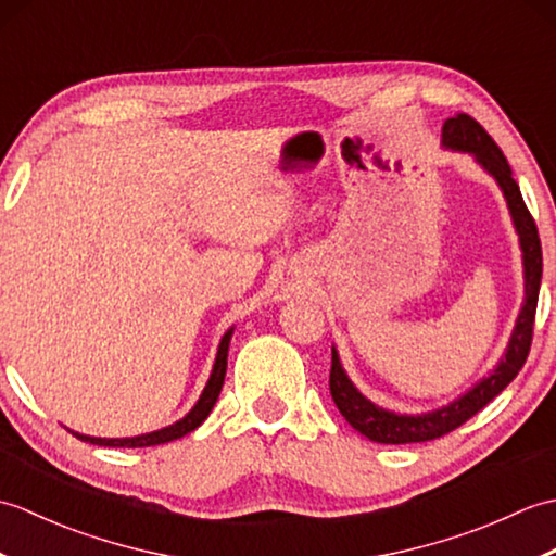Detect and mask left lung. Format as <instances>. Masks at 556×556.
Here are the masks:
<instances>
[{"mask_svg":"<svg viewBox=\"0 0 556 556\" xmlns=\"http://www.w3.org/2000/svg\"><path fill=\"white\" fill-rule=\"evenodd\" d=\"M442 146L448 150L470 152L476 157L482 169L494 176V181L500 184L502 193L509 205L514 227L521 241L523 251V279H526V299L518 313L516 327L506 346L504 356L497 368L490 372V377L482 380L458 396L448 406H442L430 413H420V416H399V413L384 410L375 406L372 401L365 399L349 375L344 372L339 363V353L332 349V370H329V392H332L334 404L341 416L349 420L353 430L368 437L372 442L380 444H410V442H428L444 437L458 425H464L468 418H473L478 410L485 408L490 401L504 392V387L509 384L518 370L523 368V363L530 353V341H533V325H535V308H538V293H540V279H542V245L535 219L530 215L523 195L518 191V184L511 176V167L506 162L504 152L494 143L490 134L482 128L473 116L456 114L452 119H446L442 126Z\"/></svg>","mask_w":556,"mask_h":556,"instance_id":"8db88e82","label":"left lung"}]
</instances>
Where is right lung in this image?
Here are the masks:
<instances>
[{"mask_svg":"<svg viewBox=\"0 0 556 556\" xmlns=\"http://www.w3.org/2000/svg\"><path fill=\"white\" fill-rule=\"evenodd\" d=\"M233 334V327L229 329L227 334L222 337L219 341V349H217V358L215 365H212V372H210V380L203 389V394H200L198 404L186 413L181 420H176L169 428H162L155 432H148V434H138V437H122V440H108V437H90V434H80L68 430L74 437H78L80 442H90V444H98V446H126V448H136V446H155V444H167L172 440H179V437L193 432L200 422H203L212 406H215V401L222 392V384H224V375H227V353H229V341Z\"/></svg>","mask_w":556,"mask_h":556,"instance_id":"obj_1","label":"right lung"}]
</instances>
